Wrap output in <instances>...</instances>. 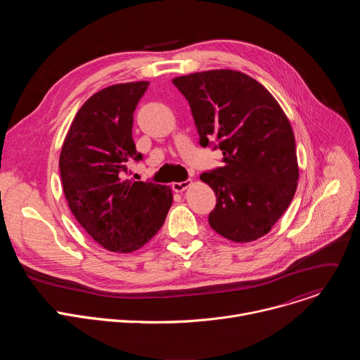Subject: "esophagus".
<instances>
[{"label": "esophagus", "mask_w": 360, "mask_h": 360, "mask_svg": "<svg viewBox=\"0 0 360 360\" xmlns=\"http://www.w3.org/2000/svg\"><path fill=\"white\" fill-rule=\"evenodd\" d=\"M191 184H192L191 179H186V181H184V182H174V184H172V189H174L175 192H184L188 186H191Z\"/></svg>", "instance_id": "esophagus-1"}]
</instances>
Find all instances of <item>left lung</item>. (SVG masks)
I'll list each match as a JSON object with an SVG mask.
<instances>
[{
    "label": "left lung",
    "mask_w": 360,
    "mask_h": 360,
    "mask_svg": "<svg viewBox=\"0 0 360 360\" xmlns=\"http://www.w3.org/2000/svg\"><path fill=\"white\" fill-rule=\"evenodd\" d=\"M188 99L202 146L218 142L225 165L200 175L217 195L211 228L232 242L266 235L297 188L295 135L274 95L233 70L176 77Z\"/></svg>",
    "instance_id": "left-lung-1"
}]
</instances>
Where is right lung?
<instances>
[{
  "mask_svg": "<svg viewBox=\"0 0 360 360\" xmlns=\"http://www.w3.org/2000/svg\"><path fill=\"white\" fill-rule=\"evenodd\" d=\"M149 82L115 84L95 92L64 139L60 171L68 207L101 246L131 253L165 222L169 186L127 179L128 162L142 160L132 139L134 111Z\"/></svg>",
  "mask_w": 360,
  "mask_h": 360,
  "instance_id": "1",
  "label": "right lung"
}]
</instances>
